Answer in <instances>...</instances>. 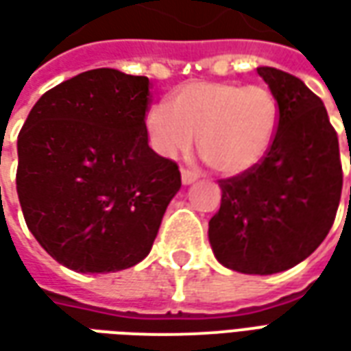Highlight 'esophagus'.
I'll use <instances>...</instances> for the list:
<instances>
[{"label": "esophagus", "mask_w": 351, "mask_h": 351, "mask_svg": "<svg viewBox=\"0 0 351 351\" xmlns=\"http://www.w3.org/2000/svg\"><path fill=\"white\" fill-rule=\"evenodd\" d=\"M197 178H199V175L195 173V171H191V169H188V167H182V182L184 184L195 182Z\"/></svg>", "instance_id": "esophagus-1"}]
</instances>
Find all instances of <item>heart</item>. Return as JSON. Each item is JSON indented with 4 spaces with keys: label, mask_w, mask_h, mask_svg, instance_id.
<instances>
[{
    "label": "heart",
    "mask_w": 351,
    "mask_h": 351,
    "mask_svg": "<svg viewBox=\"0 0 351 351\" xmlns=\"http://www.w3.org/2000/svg\"><path fill=\"white\" fill-rule=\"evenodd\" d=\"M280 107L271 90L233 82L197 80L178 88L146 114L154 148L178 156L197 148L206 165L223 175H241L259 165L271 150Z\"/></svg>",
    "instance_id": "heart-1"
}]
</instances>
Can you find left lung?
<instances>
[{
  "label": "left lung",
  "instance_id": "1",
  "mask_svg": "<svg viewBox=\"0 0 351 351\" xmlns=\"http://www.w3.org/2000/svg\"><path fill=\"white\" fill-rule=\"evenodd\" d=\"M258 73L278 101L276 138L259 165L218 180L221 203L208 241L223 267L274 274L324 243L339 210L342 163L339 135L316 93L286 71Z\"/></svg>",
  "mask_w": 351,
  "mask_h": 351
}]
</instances>
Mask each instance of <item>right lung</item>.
Here are the masks:
<instances>
[{
    "instance_id": "add662e5",
    "label": "right lung",
    "mask_w": 351,
    "mask_h": 351,
    "mask_svg": "<svg viewBox=\"0 0 351 351\" xmlns=\"http://www.w3.org/2000/svg\"><path fill=\"white\" fill-rule=\"evenodd\" d=\"M150 97L146 77L92 69L43 93L20 130L24 220L67 269L122 271L152 248L182 180L148 146Z\"/></svg>"
}]
</instances>
